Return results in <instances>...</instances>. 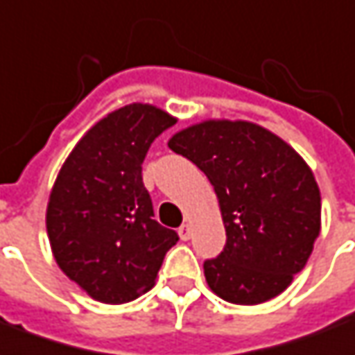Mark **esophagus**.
<instances>
[{"label": "esophagus", "instance_id": "esophagus-1", "mask_svg": "<svg viewBox=\"0 0 355 355\" xmlns=\"http://www.w3.org/2000/svg\"><path fill=\"white\" fill-rule=\"evenodd\" d=\"M178 233H180L182 241H189L191 235H193V231H191V225H187V223H183L182 227L178 230Z\"/></svg>", "mask_w": 355, "mask_h": 355}]
</instances>
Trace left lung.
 <instances>
[{"label":"left lung","instance_id":"8db88e82","mask_svg":"<svg viewBox=\"0 0 355 355\" xmlns=\"http://www.w3.org/2000/svg\"><path fill=\"white\" fill-rule=\"evenodd\" d=\"M168 147L197 164L216 191L225 246L205 277L231 304L268 302L293 283L321 230V195L310 166L275 133L245 120H205Z\"/></svg>","mask_w":355,"mask_h":355}]
</instances>
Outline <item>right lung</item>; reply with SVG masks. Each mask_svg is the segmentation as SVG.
Here are the masks:
<instances>
[{
    "label": "right lung",
    "instance_id": "right-lung-1",
    "mask_svg": "<svg viewBox=\"0 0 355 355\" xmlns=\"http://www.w3.org/2000/svg\"><path fill=\"white\" fill-rule=\"evenodd\" d=\"M175 118L147 103L110 112L78 141L55 180L45 225L55 260L93 300L150 291L178 233L153 220L141 164Z\"/></svg>",
    "mask_w": 355,
    "mask_h": 355
}]
</instances>
